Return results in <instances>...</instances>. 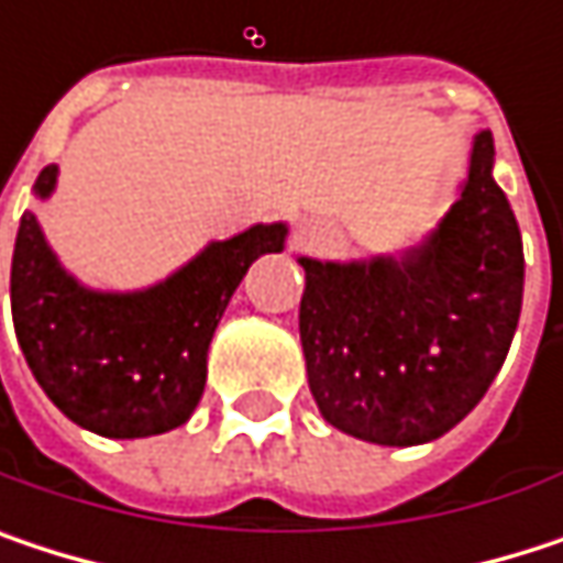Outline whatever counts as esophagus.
I'll list each match as a JSON object with an SVG mask.
<instances>
[{
  "label": "esophagus",
  "mask_w": 563,
  "mask_h": 563,
  "mask_svg": "<svg viewBox=\"0 0 563 563\" xmlns=\"http://www.w3.org/2000/svg\"><path fill=\"white\" fill-rule=\"evenodd\" d=\"M299 241L309 244V247H316V244H322L325 238H322V231H316V228H299Z\"/></svg>",
  "instance_id": "1"
}]
</instances>
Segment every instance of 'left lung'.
<instances>
[{
	"label": "left lung",
	"instance_id": "8db88e82",
	"mask_svg": "<svg viewBox=\"0 0 563 563\" xmlns=\"http://www.w3.org/2000/svg\"><path fill=\"white\" fill-rule=\"evenodd\" d=\"M493 163L483 130L460 198L404 257H299L309 391L342 433L382 446L430 443L496 382L521 312L525 254Z\"/></svg>",
	"mask_w": 563,
	"mask_h": 563
}]
</instances>
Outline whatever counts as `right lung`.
<instances>
[{
  "instance_id": "right-lung-1",
  "label": "right lung",
  "mask_w": 563,
  "mask_h": 563,
  "mask_svg": "<svg viewBox=\"0 0 563 563\" xmlns=\"http://www.w3.org/2000/svg\"><path fill=\"white\" fill-rule=\"evenodd\" d=\"M57 166L35 195L48 198ZM286 224H254L211 241L195 261L136 292H97L74 280L32 211L12 254V322L25 362L57 410L77 427L136 440L181 427L208 378L211 335L247 267L280 254Z\"/></svg>"
}]
</instances>
